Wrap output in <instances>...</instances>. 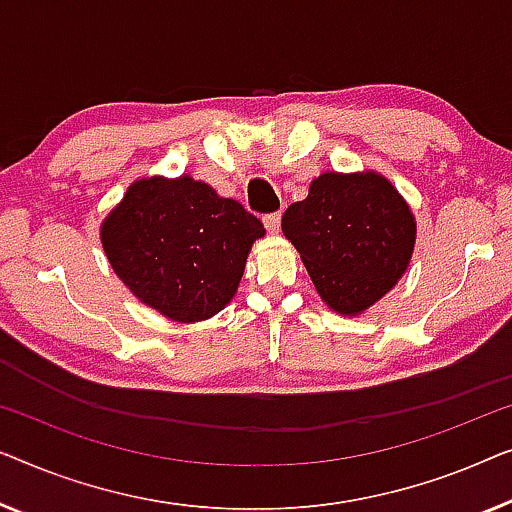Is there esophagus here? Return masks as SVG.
Listing matches in <instances>:
<instances>
[{
    "label": "esophagus",
    "instance_id": "34e87169",
    "mask_svg": "<svg viewBox=\"0 0 512 512\" xmlns=\"http://www.w3.org/2000/svg\"><path fill=\"white\" fill-rule=\"evenodd\" d=\"M262 220H264V227L269 229L271 234H276L280 229V213H266Z\"/></svg>",
    "mask_w": 512,
    "mask_h": 512
}]
</instances>
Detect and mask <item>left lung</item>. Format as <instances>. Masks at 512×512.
<instances>
[{
    "instance_id": "8db88e82",
    "label": "left lung",
    "mask_w": 512,
    "mask_h": 512,
    "mask_svg": "<svg viewBox=\"0 0 512 512\" xmlns=\"http://www.w3.org/2000/svg\"><path fill=\"white\" fill-rule=\"evenodd\" d=\"M283 234L304 259L320 297L357 315L390 292L415 246V220L387 178L322 174L283 215Z\"/></svg>"
}]
</instances>
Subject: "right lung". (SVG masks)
<instances>
[{
    "label": "right lung",
    "instance_id": "add662e5",
    "mask_svg": "<svg viewBox=\"0 0 512 512\" xmlns=\"http://www.w3.org/2000/svg\"><path fill=\"white\" fill-rule=\"evenodd\" d=\"M259 236L257 215L187 176L136 181L102 227L122 283L178 322L206 320L229 304Z\"/></svg>",
    "mask_w": 512,
    "mask_h": 512
}]
</instances>
